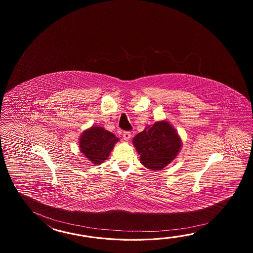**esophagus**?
<instances>
[{"mask_svg":"<svg viewBox=\"0 0 253 253\" xmlns=\"http://www.w3.org/2000/svg\"><path fill=\"white\" fill-rule=\"evenodd\" d=\"M123 137H124V139L126 141H128L130 139V137H131V132H129V131H126L123 133Z\"/></svg>","mask_w":253,"mask_h":253,"instance_id":"34e87169","label":"esophagus"}]
</instances>
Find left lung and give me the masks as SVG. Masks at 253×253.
Returning <instances> with one entry per match:
<instances>
[{
	"instance_id": "left-lung-1",
	"label": "left lung",
	"mask_w": 253,
	"mask_h": 253,
	"mask_svg": "<svg viewBox=\"0 0 253 253\" xmlns=\"http://www.w3.org/2000/svg\"><path fill=\"white\" fill-rule=\"evenodd\" d=\"M133 143L140 161L152 170H161L175 158L181 148V140L167 121L156 122L136 134Z\"/></svg>"
}]
</instances>
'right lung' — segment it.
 Returning <instances> with one entry per match:
<instances>
[{"mask_svg":"<svg viewBox=\"0 0 253 253\" xmlns=\"http://www.w3.org/2000/svg\"><path fill=\"white\" fill-rule=\"evenodd\" d=\"M119 141L112 133L100 126H92L81 135V150L93 164H101L109 156L114 145Z\"/></svg>","mask_w":253,"mask_h":253,"instance_id":"add662e5","label":"right lung"}]
</instances>
